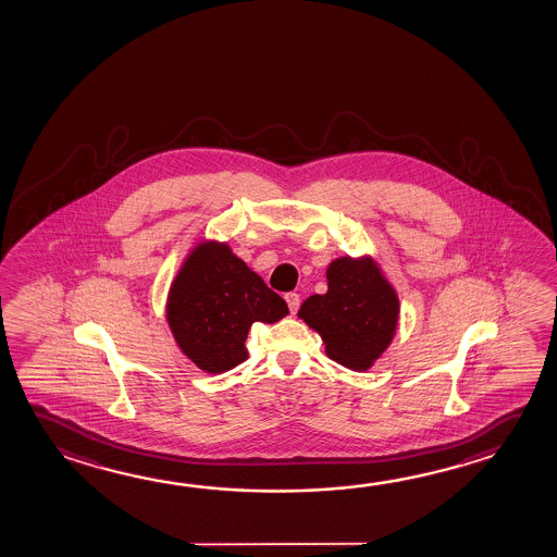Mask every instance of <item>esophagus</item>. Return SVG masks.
<instances>
[{"instance_id": "34e87169", "label": "esophagus", "mask_w": 557, "mask_h": 557, "mask_svg": "<svg viewBox=\"0 0 557 557\" xmlns=\"http://www.w3.org/2000/svg\"><path fill=\"white\" fill-rule=\"evenodd\" d=\"M284 300L288 304V308H290V313L294 315L298 308H300V294H296V292H288L286 296H284Z\"/></svg>"}]
</instances>
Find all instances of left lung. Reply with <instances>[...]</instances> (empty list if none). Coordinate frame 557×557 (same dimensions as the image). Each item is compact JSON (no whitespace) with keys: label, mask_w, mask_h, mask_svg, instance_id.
Here are the masks:
<instances>
[{"label":"left lung","mask_w":557,"mask_h":557,"mask_svg":"<svg viewBox=\"0 0 557 557\" xmlns=\"http://www.w3.org/2000/svg\"><path fill=\"white\" fill-rule=\"evenodd\" d=\"M398 294L370 256L338 257L327 267V292L304 301L298 318L318 331L331 360L370 370L397 333Z\"/></svg>","instance_id":"8db88e82"}]
</instances>
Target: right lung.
<instances>
[{
  "instance_id": "1",
  "label": "right lung",
  "mask_w": 557,
  "mask_h": 557,
  "mask_svg": "<svg viewBox=\"0 0 557 557\" xmlns=\"http://www.w3.org/2000/svg\"><path fill=\"white\" fill-rule=\"evenodd\" d=\"M284 315L286 301L219 239H201L191 248L170 284L172 336L207 373H224L244 362L251 325L276 323Z\"/></svg>"
}]
</instances>
